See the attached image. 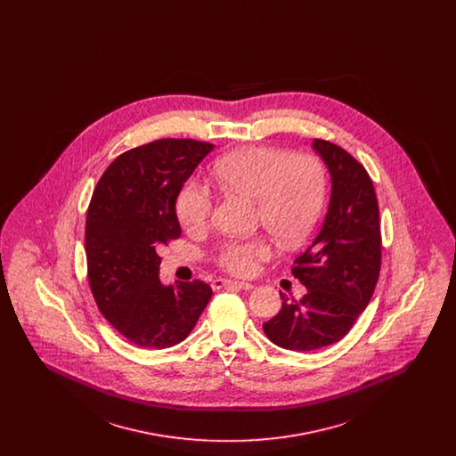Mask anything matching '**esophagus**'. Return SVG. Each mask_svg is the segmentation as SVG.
Masks as SVG:
<instances>
[{
    "instance_id": "obj_1",
    "label": "esophagus",
    "mask_w": 456,
    "mask_h": 456,
    "mask_svg": "<svg viewBox=\"0 0 456 456\" xmlns=\"http://www.w3.org/2000/svg\"><path fill=\"white\" fill-rule=\"evenodd\" d=\"M222 287H232V289H239V290H251L255 285L248 282H236V281H225V279H217L214 282V289H222Z\"/></svg>"
}]
</instances>
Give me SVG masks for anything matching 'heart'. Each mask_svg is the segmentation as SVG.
<instances>
[{
  "label": "heart",
  "mask_w": 456,
  "mask_h": 456,
  "mask_svg": "<svg viewBox=\"0 0 456 456\" xmlns=\"http://www.w3.org/2000/svg\"><path fill=\"white\" fill-rule=\"evenodd\" d=\"M212 173L220 188L256 201V222L285 248L305 240L322 217L328 177L314 153L251 145L222 157ZM212 214L214 196L205 186L190 181L179 190L175 216L186 231L207 229ZM270 256L265 238L229 239L218 246L214 261L227 273L249 277Z\"/></svg>",
  "instance_id": "b5f03b06"
}]
</instances>
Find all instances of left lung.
<instances>
[{
	"label": "left lung",
	"mask_w": 456,
	"mask_h": 456,
	"mask_svg": "<svg viewBox=\"0 0 456 456\" xmlns=\"http://www.w3.org/2000/svg\"><path fill=\"white\" fill-rule=\"evenodd\" d=\"M331 175V198L318 236L294 260L305 285L299 301L281 292L282 309L263 323L279 347L316 350L337 344L366 309L381 270L378 198L364 166L342 147L314 138Z\"/></svg>",
	"instance_id": "1"
}]
</instances>
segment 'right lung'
Masks as SVG:
<instances>
[{"instance_id":"1","label":"right lung","mask_w":456,"mask_h":456,"mask_svg":"<svg viewBox=\"0 0 456 456\" xmlns=\"http://www.w3.org/2000/svg\"><path fill=\"white\" fill-rule=\"evenodd\" d=\"M214 151L191 138H162L121 153L99 179L86 222L87 277L99 311L125 338L173 347L212 297L201 281L164 285L157 248L181 236L175 198Z\"/></svg>"}]
</instances>
